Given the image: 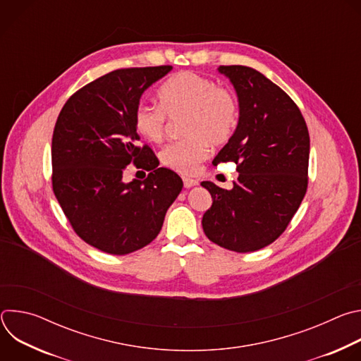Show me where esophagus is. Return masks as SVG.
Instances as JSON below:
<instances>
[{
    "label": "esophagus",
    "mask_w": 361,
    "mask_h": 361,
    "mask_svg": "<svg viewBox=\"0 0 361 361\" xmlns=\"http://www.w3.org/2000/svg\"><path fill=\"white\" fill-rule=\"evenodd\" d=\"M183 183H184V188H191V187H194V185L198 184L197 180H192V178H190V177H183Z\"/></svg>",
    "instance_id": "esophagus-1"
}]
</instances>
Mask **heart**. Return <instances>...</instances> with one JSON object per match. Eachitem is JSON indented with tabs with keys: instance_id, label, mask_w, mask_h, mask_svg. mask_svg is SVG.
Here are the masks:
<instances>
[{
	"instance_id": "heart-1",
	"label": "heart",
	"mask_w": 361,
	"mask_h": 361,
	"mask_svg": "<svg viewBox=\"0 0 361 361\" xmlns=\"http://www.w3.org/2000/svg\"><path fill=\"white\" fill-rule=\"evenodd\" d=\"M159 107L141 104L134 111L138 135L149 142H161L166 134V116H185L183 134L188 138L169 145L161 152L166 167L178 173H192L209 157L210 148L228 141L238 121L234 94L191 71H180L159 90Z\"/></svg>"
}]
</instances>
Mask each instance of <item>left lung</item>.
<instances>
[{
	"mask_svg": "<svg viewBox=\"0 0 361 361\" xmlns=\"http://www.w3.org/2000/svg\"><path fill=\"white\" fill-rule=\"evenodd\" d=\"M238 98V123L213 164L234 161L231 190L202 181L213 205L202 230L235 252L264 248L277 240L307 191L310 137L295 102L262 73L245 66L217 68Z\"/></svg>",
	"mask_w": 361,
	"mask_h": 361,
	"instance_id": "left-lung-1",
	"label": "left lung"
}]
</instances>
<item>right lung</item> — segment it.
<instances>
[{"label": "right lung", "instance_id": "obj_1", "mask_svg": "<svg viewBox=\"0 0 361 361\" xmlns=\"http://www.w3.org/2000/svg\"><path fill=\"white\" fill-rule=\"evenodd\" d=\"M171 66L124 68L78 90L63 107L53 134V190L74 231L114 255L137 251L156 238L183 188L174 171L159 167L149 147H138L134 111L142 92ZM128 164L149 171L126 183Z\"/></svg>", "mask_w": 361, "mask_h": 361}]
</instances>
